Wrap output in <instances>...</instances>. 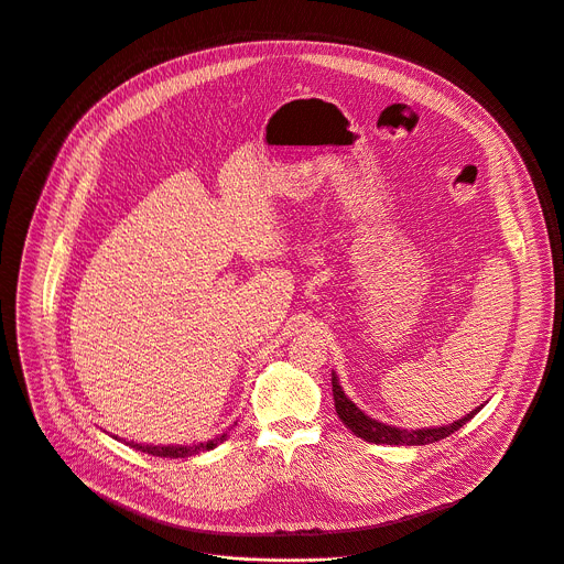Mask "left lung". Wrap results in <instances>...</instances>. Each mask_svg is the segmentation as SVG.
Listing matches in <instances>:
<instances>
[{"label":"left lung","instance_id":"1","mask_svg":"<svg viewBox=\"0 0 564 564\" xmlns=\"http://www.w3.org/2000/svg\"><path fill=\"white\" fill-rule=\"evenodd\" d=\"M333 398H335V409H337V416L341 419V423L357 436V438H365L369 443L376 445H427L434 441H441L449 434H454L456 430L464 427L470 419L477 416V412H481V406L473 409L470 414H466L464 419H458L449 425H441V427H421V430H402L395 425H387L380 423L376 419H371L369 414H365L360 406H357L341 389L337 373L333 371Z\"/></svg>","mask_w":564,"mask_h":564}]
</instances>
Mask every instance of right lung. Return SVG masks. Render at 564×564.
Here are the masks:
<instances>
[{
  "label": "right lung",
  "mask_w": 564,
  "mask_h": 564,
  "mask_svg": "<svg viewBox=\"0 0 564 564\" xmlns=\"http://www.w3.org/2000/svg\"><path fill=\"white\" fill-rule=\"evenodd\" d=\"M229 432H223L218 436H214L212 441H202V443H193V445H148V443H134V441H128L126 445L139 449V452H145V454H152V456H166V458H186V456H193V454H199V452H207V449H214L218 447L223 441H227ZM117 438V436H115ZM121 441V438H119Z\"/></svg>",
  "instance_id": "add662e5"
}]
</instances>
